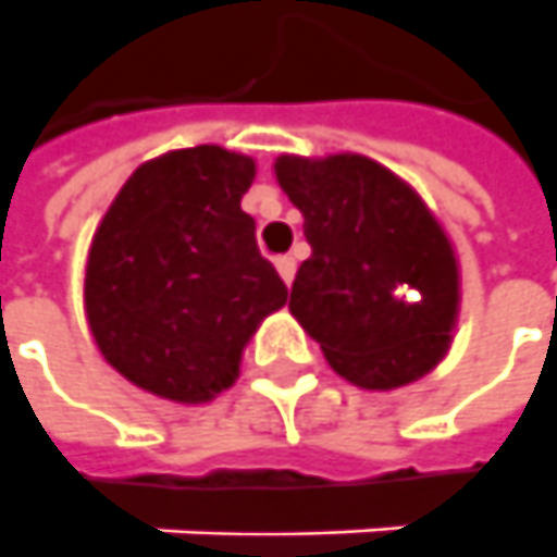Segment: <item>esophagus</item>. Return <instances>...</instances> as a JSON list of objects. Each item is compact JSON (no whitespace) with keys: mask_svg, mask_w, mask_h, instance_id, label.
Listing matches in <instances>:
<instances>
[{"mask_svg":"<svg viewBox=\"0 0 557 557\" xmlns=\"http://www.w3.org/2000/svg\"><path fill=\"white\" fill-rule=\"evenodd\" d=\"M275 270H278V275L285 278V285H290L294 282V272H297V260L294 257H275Z\"/></svg>","mask_w":557,"mask_h":557,"instance_id":"obj_1","label":"esophagus"}]
</instances>
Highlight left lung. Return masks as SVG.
<instances>
[{"label": "left lung", "mask_w": 557, "mask_h": 557, "mask_svg": "<svg viewBox=\"0 0 557 557\" xmlns=\"http://www.w3.org/2000/svg\"><path fill=\"white\" fill-rule=\"evenodd\" d=\"M275 177L304 214L312 257L287 309L327 364L364 389H395L447 352L460 275L420 196L364 156H282Z\"/></svg>", "instance_id": "left-lung-1"}]
</instances>
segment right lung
Returning <instances> with one entry per match:
<instances>
[{
	"mask_svg": "<svg viewBox=\"0 0 557 557\" xmlns=\"http://www.w3.org/2000/svg\"><path fill=\"white\" fill-rule=\"evenodd\" d=\"M253 162L220 147L140 165L97 226L85 312L134 386L196 405L233 386L257 324L287 300L242 196Z\"/></svg>",
	"mask_w": 557,
	"mask_h": 557,
	"instance_id": "1",
	"label": "right lung"
}]
</instances>
